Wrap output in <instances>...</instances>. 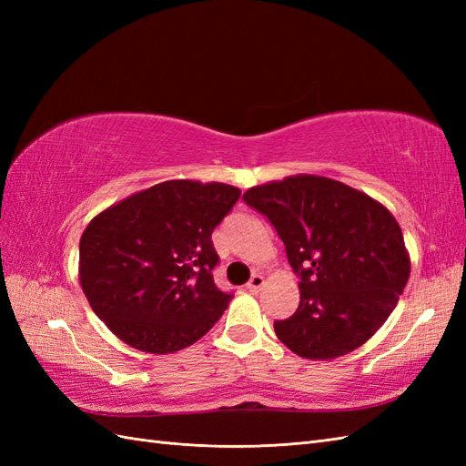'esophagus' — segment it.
<instances>
[{
    "label": "esophagus",
    "instance_id": "34e87169",
    "mask_svg": "<svg viewBox=\"0 0 466 466\" xmlns=\"http://www.w3.org/2000/svg\"><path fill=\"white\" fill-rule=\"evenodd\" d=\"M262 286H264V278H262L260 274H255V276H252V278L248 279L247 289H248V291H252V293H257V291H260V289H262Z\"/></svg>",
    "mask_w": 466,
    "mask_h": 466
}]
</instances>
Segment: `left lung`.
Masks as SVG:
<instances>
[{"label":"left lung","mask_w":466,"mask_h":466,"mask_svg":"<svg viewBox=\"0 0 466 466\" xmlns=\"http://www.w3.org/2000/svg\"><path fill=\"white\" fill-rule=\"evenodd\" d=\"M243 200L268 218L299 278V307L274 320L276 336L307 360L350 354L383 327L410 276L390 211L327 177L255 187Z\"/></svg>","instance_id":"8db88e82"}]
</instances>
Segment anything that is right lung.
Wrapping results in <instances>:
<instances>
[{"instance_id": "obj_1", "label": "right lung", "mask_w": 466, "mask_h": 466, "mask_svg": "<svg viewBox=\"0 0 466 466\" xmlns=\"http://www.w3.org/2000/svg\"><path fill=\"white\" fill-rule=\"evenodd\" d=\"M241 190L167 180L98 214L79 241V279L95 315L128 346L173 354L214 327L233 293L214 284L211 231Z\"/></svg>"}]
</instances>
